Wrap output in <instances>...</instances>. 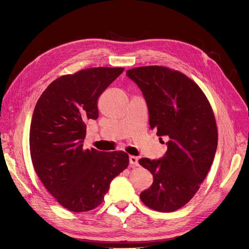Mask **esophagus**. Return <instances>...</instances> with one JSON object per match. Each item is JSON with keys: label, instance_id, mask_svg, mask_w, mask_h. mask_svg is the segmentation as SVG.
<instances>
[{"label": "esophagus", "instance_id": "obj_1", "mask_svg": "<svg viewBox=\"0 0 249 249\" xmlns=\"http://www.w3.org/2000/svg\"><path fill=\"white\" fill-rule=\"evenodd\" d=\"M129 164H131V166H138V158L136 156H129Z\"/></svg>", "mask_w": 249, "mask_h": 249}]
</instances>
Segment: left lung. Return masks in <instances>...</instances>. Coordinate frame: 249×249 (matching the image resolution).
<instances>
[{
	"label": "left lung",
	"instance_id": "1",
	"mask_svg": "<svg viewBox=\"0 0 249 249\" xmlns=\"http://www.w3.org/2000/svg\"><path fill=\"white\" fill-rule=\"evenodd\" d=\"M143 93L149 124L168 139L167 151L158 160L142 158L154 181L141 200L158 212H174L198 191L214 160L218 131L214 112L204 92L178 71L149 66L126 71Z\"/></svg>",
	"mask_w": 249,
	"mask_h": 249
}]
</instances>
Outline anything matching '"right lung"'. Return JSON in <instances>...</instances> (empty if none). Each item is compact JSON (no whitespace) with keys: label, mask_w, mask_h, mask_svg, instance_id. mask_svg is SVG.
Here are the masks:
<instances>
[{"label":"right lung","mask_w":249,"mask_h":249,"mask_svg":"<svg viewBox=\"0 0 249 249\" xmlns=\"http://www.w3.org/2000/svg\"><path fill=\"white\" fill-rule=\"evenodd\" d=\"M124 68H90L57 78L43 91L29 133L33 167L64 208L86 212L98 207L110 182L128 165L124 151L84 150L86 123L97 120L101 93Z\"/></svg>","instance_id":"obj_1"}]
</instances>
